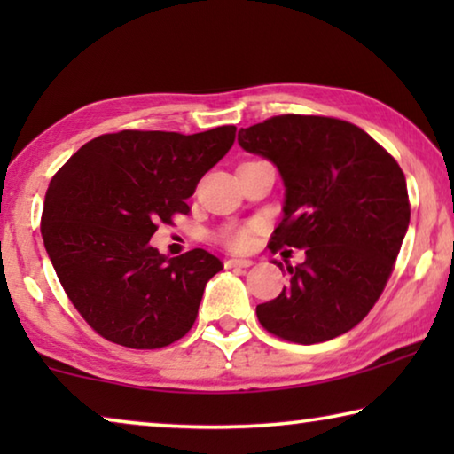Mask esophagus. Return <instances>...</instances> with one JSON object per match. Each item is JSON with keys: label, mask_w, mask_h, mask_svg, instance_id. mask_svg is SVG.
<instances>
[{"label": "esophagus", "mask_w": 454, "mask_h": 454, "mask_svg": "<svg viewBox=\"0 0 454 454\" xmlns=\"http://www.w3.org/2000/svg\"><path fill=\"white\" fill-rule=\"evenodd\" d=\"M252 264H254V262H252V260H248V258H230V260H226V268H248Z\"/></svg>", "instance_id": "esophagus-1"}]
</instances>
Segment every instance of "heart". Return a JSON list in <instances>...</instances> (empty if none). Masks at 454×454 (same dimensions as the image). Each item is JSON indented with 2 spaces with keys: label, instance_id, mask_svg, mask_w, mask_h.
Returning a JSON list of instances; mask_svg holds the SVG:
<instances>
[{
  "label": "heart",
  "instance_id": "1",
  "mask_svg": "<svg viewBox=\"0 0 454 454\" xmlns=\"http://www.w3.org/2000/svg\"><path fill=\"white\" fill-rule=\"evenodd\" d=\"M222 240L228 246V248L244 252L252 246L254 240V228L250 226H240V228H228L224 234H222Z\"/></svg>",
  "mask_w": 454,
  "mask_h": 454
}]
</instances>
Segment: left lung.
Returning <instances> with one entry per match:
<instances>
[{"label":"left lung","mask_w":454,"mask_h":454,"mask_svg":"<svg viewBox=\"0 0 454 454\" xmlns=\"http://www.w3.org/2000/svg\"><path fill=\"white\" fill-rule=\"evenodd\" d=\"M238 144L270 160L286 188L272 252L306 254L286 266L288 286L256 306L260 325L298 344L348 333L379 301L409 230L401 166L364 129L325 116H274L242 128Z\"/></svg>","instance_id":"obj_1"}]
</instances>
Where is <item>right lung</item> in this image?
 <instances>
[{
    "label": "right lung",
    "mask_w": 454,
    "mask_h": 454,
    "mask_svg": "<svg viewBox=\"0 0 454 454\" xmlns=\"http://www.w3.org/2000/svg\"><path fill=\"white\" fill-rule=\"evenodd\" d=\"M234 137V126L192 136L121 129L83 144L51 178L45 250L75 310L106 340L162 348L194 325L222 262L202 248L168 258L150 238L190 212L186 200Z\"/></svg>",
    "instance_id": "1"
}]
</instances>
